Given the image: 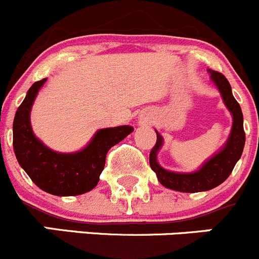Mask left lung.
Instances as JSON below:
<instances>
[{"mask_svg":"<svg viewBox=\"0 0 259 259\" xmlns=\"http://www.w3.org/2000/svg\"><path fill=\"white\" fill-rule=\"evenodd\" d=\"M208 73H210L211 81L220 91L224 104L233 117L230 135L224 146L210 159L206 160L196 171L179 173V171L166 170L157 162V152L162 147L164 139L155 130L157 140L156 145L152 147L151 152H150V166L156 173L157 181L162 186L177 192L196 193V192L210 191V189L220 186L231 174L234 166L242 156L243 149H244L245 134L244 127H243L242 108L234 98L233 93H231V86L225 76L213 70H208Z\"/></svg>","mask_w":259,"mask_h":259,"instance_id":"8db88e82","label":"left lung"}]
</instances>
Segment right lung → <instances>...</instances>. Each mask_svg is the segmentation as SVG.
I'll return each instance as SVG.
<instances>
[{
  "mask_svg": "<svg viewBox=\"0 0 259 259\" xmlns=\"http://www.w3.org/2000/svg\"><path fill=\"white\" fill-rule=\"evenodd\" d=\"M47 78L36 81L15 114L14 151L21 168L31 181L53 196H78L91 191L99 182L110 147L134 132L131 125L103 128L95 132L83 149L58 152L49 149L34 135L30 112L36 95Z\"/></svg>",
  "mask_w": 259,
  "mask_h": 259,
  "instance_id": "obj_1",
  "label": "right lung"
}]
</instances>
